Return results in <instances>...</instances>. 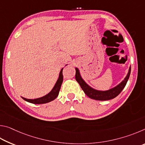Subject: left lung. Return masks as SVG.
I'll list each match as a JSON object with an SVG mask.
<instances>
[{"label": "left lung", "mask_w": 145, "mask_h": 145, "mask_svg": "<svg viewBox=\"0 0 145 145\" xmlns=\"http://www.w3.org/2000/svg\"><path fill=\"white\" fill-rule=\"evenodd\" d=\"M75 70V79L80 86L82 89L84 91L85 94L88 97H89L90 99H91L97 100H108L116 97L121 92V91L125 88V86L127 82L128 81V79L130 77V74H131V68L130 67L128 74H127V77L125 78L124 80H123L119 85H118L117 86L112 88V89H111L108 91H104L95 90L94 89H93L92 88L89 86L82 78L78 68H76Z\"/></svg>", "instance_id": "8db88e82"}]
</instances>
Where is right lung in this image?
Wrapping results in <instances>:
<instances>
[{
    "mask_svg": "<svg viewBox=\"0 0 145 145\" xmlns=\"http://www.w3.org/2000/svg\"><path fill=\"white\" fill-rule=\"evenodd\" d=\"M63 69H61V72L59 73V78L56 82L54 87L53 88L52 91L47 94L45 96L43 97L39 98V99H25V98L22 97L24 100H25V101L32 103V104H46V103L50 102L52 100H54L55 99L57 98L58 96L59 93V90L61 86V84L63 83Z\"/></svg>",
    "mask_w": 145,
    "mask_h": 145,
    "instance_id": "1",
    "label": "right lung"
}]
</instances>
